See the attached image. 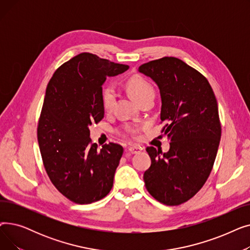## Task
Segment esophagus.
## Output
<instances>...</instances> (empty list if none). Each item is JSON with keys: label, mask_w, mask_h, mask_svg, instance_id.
Masks as SVG:
<instances>
[{"label": "esophagus", "mask_w": 250, "mask_h": 250, "mask_svg": "<svg viewBox=\"0 0 250 250\" xmlns=\"http://www.w3.org/2000/svg\"><path fill=\"white\" fill-rule=\"evenodd\" d=\"M141 148L138 147V146H130L127 148V151L130 153V154H138L141 152Z\"/></svg>", "instance_id": "esophagus-1"}]
</instances>
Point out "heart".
<instances>
[{
    "mask_svg": "<svg viewBox=\"0 0 250 250\" xmlns=\"http://www.w3.org/2000/svg\"><path fill=\"white\" fill-rule=\"evenodd\" d=\"M126 88L129 94L139 103L149 96L155 95V89L152 83L145 77L135 75L130 77L126 81ZM116 99V90L112 85H104L101 90V102L102 107L105 111L112 109ZM122 135L128 138H134L136 135V128L132 125H125L122 130Z\"/></svg>",
    "mask_w": 250,
    "mask_h": 250,
    "instance_id": "obj_1",
    "label": "heart"
}]
</instances>
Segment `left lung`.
Returning <instances> with one entry per match:
<instances>
[{
	"mask_svg": "<svg viewBox=\"0 0 250 250\" xmlns=\"http://www.w3.org/2000/svg\"><path fill=\"white\" fill-rule=\"evenodd\" d=\"M139 71L160 89L161 133L171 139L163 155L147 147L152 164L144 181L156 201L178 206L196 194L213 169L222 133L217 100L207 78L177 58L151 61Z\"/></svg>",
	"mask_w": 250,
	"mask_h": 250,
	"instance_id": "1",
	"label": "left lung"
}]
</instances>
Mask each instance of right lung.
Returning a JSON list of instances; mask_svg holds the SVG:
<instances>
[{
    "instance_id": "obj_1",
    "label": "right lung",
    "mask_w": 250,
    "mask_h": 250,
    "mask_svg": "<svg viewBox=\"0 0 250 250\" xmlns=\"http://www.w3.org/2000/svg\"><path fill=\"white\" fill-rule=\"evenodd\" d=\"M127 64L82 52L63 62L47 84L37 125L45 171L56 188L75 204L100 201L112 188L124 148L105 144L98 149L89 125L104 117L102 84Z\"/></svg>"
}]
</instances>
